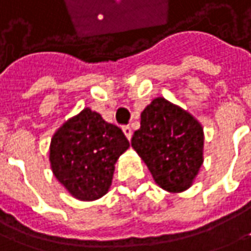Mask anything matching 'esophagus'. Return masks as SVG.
<instances>
[{
	"instance_id": "1",
	"label": "esophagus",
	"mask_w": 251,
	"mask_h": 251,
	"mask_svg": "<svg viewBox=\"0 0 251 251\" xmlns=\"http://www.w3.org/2000/svg\"><path fill=\"white\" fill-rule=\"evenodd\" d=\"M122 130H124V133H125V136L127 137V140H130L131 138V127L130 126H124V127H122Z\"/></svg>"
}]
</instances>
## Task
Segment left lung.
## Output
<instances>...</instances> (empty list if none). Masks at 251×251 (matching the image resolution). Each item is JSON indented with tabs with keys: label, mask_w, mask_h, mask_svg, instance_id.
<instances>
[{
	"label": "left lung",
	"mask_w": 251,
	"mask_h": 251,
	"mask_svg": "<svg viewBox=\"0 0 251 251\" xmlns=\"http://www.w3.org/2000/svg\"><path fill=\"white\" fill-rule=\"evenodd\" d=\"M131 147L155 182L170 193L193 185L204 162V130L192 114L164 98H156L141 113Z\"/></svg>",
	"instance_id": "1"
}]
</instances>
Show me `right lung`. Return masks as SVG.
<instances>
[{
  "mask_svg": "<svg viewBox=\"0 0 251 251\" xmlns=\"http://www.w3.org/2000/svg\"><path fill=\"white\" fill-rule=\"evenodd\" d=\"M127 148L129 141L118 126L84 108L52 136V174L75 199L94 201L108 192L114 164Z\"/></svg>",
  "mask_w": 251,
  "mask_h": 251,
  "instance_id": "obj_1",
  "label": "right lung"
}]
</instances>
